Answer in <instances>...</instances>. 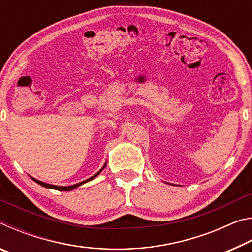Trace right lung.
Here are the masks:
<instances>
[{"label": "right lung", "mask_w": 252, "mask_h": 252, "mask_svg": "<svg viewBox=\"0 0 252 252\" xmlns=\"http://www.w3.org/2000/svg\"><path fill=\"white\" fill-rule=\"evenodd\" d=\"M104 167H105V164H104ZM104 167L102 168L99 172L97 173H95L94 176H92L91 178H89V179H87V180L85 181H83V182H80V183H76V185H73V186H69V187H59V186H53V185H49V183H44V182H42V181H39V180H36V179H34V178H32L34 181H35L36 183H39V185H41L42 187H45V188H50V189H55V190H59V191H70V190H73L74 188H76V187H79V186H81V185H83V183H85V182H88V181H90V180H92V179H94L97 174H99L102 170L104 169Z\"/></svg>", "instance_id": "1"}]
</instances>
